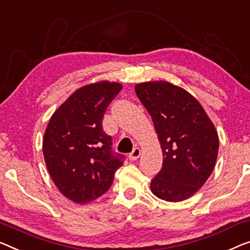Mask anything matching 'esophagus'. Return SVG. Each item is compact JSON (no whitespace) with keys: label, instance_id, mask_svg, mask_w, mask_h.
<instances>
[{"label":"esophagus","instance_id":"obj_1","mask_svg":"<svg viewBox=\"0 0 250 250\" xmlns=\"http://www.w3.org/2000/svg\"><path fill=\"white\" fill-rule=\"evenodd\" d=\"M140 154H141L140 149H139V148H135V149H133V150H132V152H130L129 159H130V161H136V159L139 158Z\"/></svg>","mask_w":250,"mask_h":250}]
</instances>
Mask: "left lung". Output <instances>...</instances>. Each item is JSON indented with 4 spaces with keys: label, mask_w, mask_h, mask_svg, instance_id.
<instances>
[{
    "label": "left lung",
    "mask_w": 250,
    "mask_h": 250,
    "mask_svg": "<svg viewBox=\"0 0 250 250\" xmlns=\"http://www.w3.org/2000/svg\"><path fill=\"white\" fill-rule=\"evenodd\" d=\"M135 91L150 114L163 151V167L150 183L152 194L168 202L188 199L214 168V125L194 96L169 82H145Z\"/></svg>",
    "instance_id": "left-lung-1"
}]
</instances>
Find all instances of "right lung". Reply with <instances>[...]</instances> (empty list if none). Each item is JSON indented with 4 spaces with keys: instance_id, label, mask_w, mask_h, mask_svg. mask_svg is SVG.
<instances>
[{
    "instance_id": "1",
    "label": "right lung",
    "mask_w": 250,
    "mask_h": 250,
    "mask_svg": "<svg viewBox=\"0 0 250 250\" xmlns=\"http://www.w3.org/2000/svg\"><path fill=\"white\" fill-rule=\"evenodd\" d=\"M121 88L109 81L85 85L48 122L42 140L47 169L59 192L77 204L103 195L122 166L125 156L113 154L112 139L102 126L105 110Z\"/></svg>"
}]
</instances>
